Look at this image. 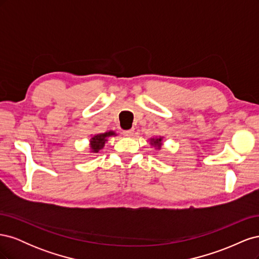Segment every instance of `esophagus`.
Instances as JSON below:
<instances>
[{
	"mask_svg": "<svg viewBox=\"0 0 259 259\" xmlns=\"http://www.w3.org/2000/svg\"><path fill=\"white\" fill-rule=\"evenodd\" d=\"M133 134H134V133H133L132 130H131V131H124V132H123V136H125V137H132Z\"/></svg>",
	"mask_w": 259,
	"mask_h": 259,
	"instance_id": "esophagus-1",
	"label": "esophagus"
}]
</instances>
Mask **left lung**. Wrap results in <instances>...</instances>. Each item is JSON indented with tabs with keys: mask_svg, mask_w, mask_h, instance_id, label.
<instances>
[{
	"mask_svg": "<svg viewBox=\"0 0 259 259\" xmlns=\"http://www.w3.org/2000/svg\"><path fill=\"white\" fill-rule=\"evenodd\" d=\"M149 144H150V146L153 147L155 150H161L163 147V137L162 136L151 137L149 139Z\"/></svg>",
	"mask_w": 259,
	"mask_h": 259,
	"instance_id": "1",
	"label": "left lung"
}]
</instances>
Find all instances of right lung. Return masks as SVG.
Listing matches in <instances>:
<instances>
[{
    "mask_svg": "<svg viewBox=\"0 0 259 259\" xmlns=\"http://www.w3.org/2000/svg\"><path fill=\"white\" fill-rule=\"evenodd\" d=\"M117 134L114 131H109L106 133H101V134L91 135L90 139V152L91 153H98L100 150H103L108 139L110 137H114Z\"/></svg>",
    "mask_w": 259,
    "mask_h": 259,
    "instance_id": "add662e5",
    "label": "right lung"
}]
</instances>
